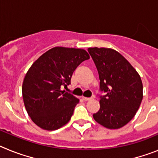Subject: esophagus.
Segmentation results:
<instances>
[{
    "mask_svg": "<svg viewBox=\"0 0 158 158\" xmlns=\"http://www.w3.org/2000/svg\"><path fill=\"white\" fill-rule=\"evenodd\" d=\"M81 98L83 99L84 100H86V101H87V100H92V99H93V97H85V96H81Z\"/></svg>",
    "mask_w": 158,
    "mask_h": 158,
    "instance_id": "esophagus-1",
    "label": "esophagus"
}]
</instances>
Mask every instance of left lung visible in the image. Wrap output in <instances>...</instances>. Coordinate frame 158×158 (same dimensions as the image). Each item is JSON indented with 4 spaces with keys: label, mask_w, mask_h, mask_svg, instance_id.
I'll return each mask as SVG.
<instances>
[{
    "label": "left lung",
    "mask_w": 158,
    "mask_h": 158,
    "mask_svg": "<svg viewBox=\"0 0 158 158\" xmlns=\"http://www.w3.org/2000/svg\"><path fill=\"white\" fill-rule=\"evenodd\" d=\"M98 71L100 108L93 114L96 122L108 129L125 126L134 118L142 100V82L126 58L115 50L88 49Z\"/></svg>",
    "instance_id": "8db88e82"
}]
</instances>
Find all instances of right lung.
Returning a JSON list of instances; mask_svg holds the SVG:
<instances>
[{
    "instance_id": "obj_1",
    "label": "right lung",
    "mask_w": 158,
    "mask_h": 158,
    "mask_svg": "<svg viewBox=\"0 0 158 158\" xmlns=\"http://www.w3.org/2000/svg\"><path fill=\"white\" fill-rule=\"evenodd\" d=\"M89 55L83 49L57 47L32 64L22 86L25 108L40 128L54 131L70 120L76 98L62 88L70 84L73 73Z\"/></svg>"
}]
</instances>
